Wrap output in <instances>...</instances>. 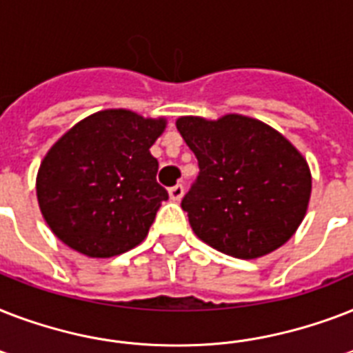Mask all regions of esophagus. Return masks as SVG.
<instances>
[{
  "label": "esophagus",
  "mask_w": 353,
  "mask_h": 353,
  "mask_svg": "<svg viewBox=\"0 0 353 353\" xmlns=\"http://www.w3.org/2000/svg\"><path fill=\"white\" fill-rule=\"evenodd\" d=\"M168 194H170L172 201H179L185 194V187L183 185H174L172 188H168Z\"/></svg>",
  "instance_id": "esophagus-1"
}]
</instances>
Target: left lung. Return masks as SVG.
<instances>
[{"label":"left lung","mask_w":353,"mask_h":353,"mask_svg":"<svg viewBox=\"0 0 353 353\" xmlns=\"http://www.w3.org/2000/svg\"><path fill=\"white\" fill-rule=\"evenodd\" d=\"M176 126L199 165L181 201L194 234L241 260L284 245L312 196L304 155L274 128L238 113L216 121L188 115Z\"/></svg>","instance_id":"1"}]
</instances>
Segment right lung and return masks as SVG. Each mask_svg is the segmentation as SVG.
I'll return each instance as SVG.
<instances>
[{"instance_id":"right-lung-1","label":"right lung","mask_w":353,"mask_h":353,"mask_svg":"<svg viewBox=\"0 0 353 353\" xmlns=\"http://www.w3.org/2000/svg\"><path fill=\"white\" fill-rule=\"evenodd\" d=\"M166 119L102 110L52 144L36 176L41 216L58 240L90 258L130 251L146 238L168 192L150 146Z\"/></svg>"}]
</instances>
